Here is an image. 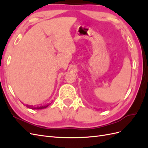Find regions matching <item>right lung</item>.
I'll return each mask as SVG.
<instances>
[{
  "mask_svg": "<svg viewBox=\"0 0 148 148\" xmlns=\"http://www.w3.org/2000/svg\"><path fill=\"white\" fill-rule=\"evenodd\" d=\"M49 104H46V105H43V106H38L36 107H33V106H28V108H30V109H44V108H46L47 107L49 106Z\"/></svg>",
  "mask_w": 148,
  "mask_h": 148,
  "instance_id": "1",
  "label": "right lung"
}]
</instances>
